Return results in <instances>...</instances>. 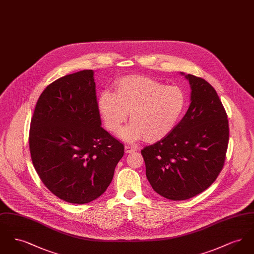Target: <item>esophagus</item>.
Masks as SVG:
<instances>
[{"instance_id": "esophagus-1", "label": "esophagus", "mask_w": 254, "mask_h": 254, "mask_svg": "<svg viewBox=\"0 0 254 254\" xmlns=\"http://www.w3.org/2000/svg\"><path fill=\"white\" fill-rule=\"evenodd\" d=\"M136 147L132 145H125V152L126 153H132L134 151H136Z\"/></svg>"}]
</instances>
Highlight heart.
Instances as JSON below:
<instances>
[{"label":"heart","instance_id":"obj_1","mask_svg":"<svg viewBox=\"0 0 254 254\" xmlns=\"http://www.w3.org/2000/svg\"><path fill=\"white\" fill-rule=\"evenodd\" d=\"M186 105L180 87L140 75L119 79L115 92L104 90L98 98L99 112L111 132L120 130L130 112L131 123L119 134L127 142L145 138L152 143L163 139L181 119Z\"/></svg>","mask_w":254,"mask_h":254}]
</instances>
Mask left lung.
<instances>
[{"label": "left lung", "instance_id": "1", "mask_svg": "<svg viewBox=\"0 0 254 254\" xmlns=\"http://www.w3.org/2000/svg\"><path fill=\"white\" fill-rule=\"evenodd\" d=\"M186 78L191 87L187 113L166 137L141 150L152 189L174 201L192 198L216 180L230 136L228 115L216 90L203 78L191 74Z\"/></svg>", "mask_w": 254, "mask_h": 254}]
</instances>
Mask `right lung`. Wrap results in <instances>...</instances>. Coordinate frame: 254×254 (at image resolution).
<instances>
[{
  "mask_svg": "<svg viewBox=\"0 0 254 254\" xmlns=\"http://www.w3.org/2000/svg\"><path fill=\"white\" fill-rule=\"evenodd\" d=\"M93 71L61 77L42 92L29 129L33 166L62 200L89 203L104 193L124 144L101 127Z\"/></svg>",
  "mask_w": 254,
  "mask_h": 254,
  "instance_id": "obj_1",
  "label": "right lung"
}]
</instances>
